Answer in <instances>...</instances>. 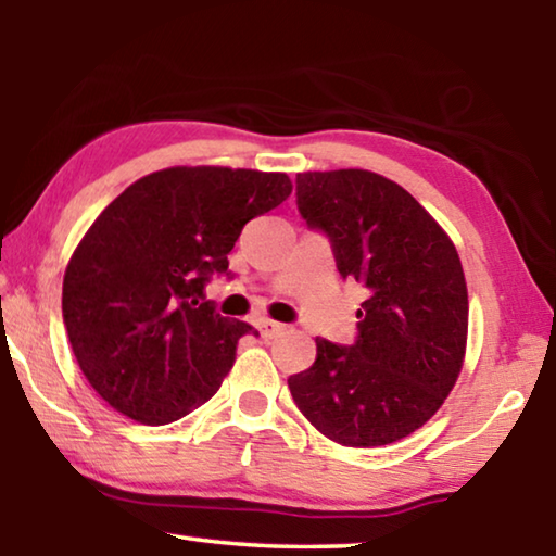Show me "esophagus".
<instances>
[{"instance_id":"34e87169","label":"esophagus","mask_w":556,"mask_h":556,"mask_svg":"<svg viewBox=\"0 0 556 556\" xmlns=\"http://www.w3.org/2000/svg\"><path fill=\"white\" fill-rule=\"evenodd\" d=\"M285 324H277V321H269V318H265V321H260L257 324V331H260V336L265 338V341H269V338H275V336H279L281 331H285Z\"/></svg>"}]
</instances>
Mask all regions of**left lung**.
I'll return each instance as SVG.
<instances>
[{
  "label": "left lung",
  "instance_id": "obj_1",
  "mask_svg": "<svg viewBox=\"0 0 556 556\" xmlns=\"http://www.w3.org/2000/svg\"><path fill=\"white\" fill-rule=\"evenodd\" d=\"M296 203L368 299L357 341L316 338V363L291 375V397L336 444H394L434 417L464 368L468 289L456 244L412 193L365 168L299 174Z\"/></svg>",
  "mask_w": 556,
  "mask_h": 556
}]
</instances>
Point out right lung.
Returning a JSON list of instances; mask_svg holds the SVG:
<instances>
[{
    "mask_svg": "<svg viewBox=\"0 0 556 556\" xmlns=\"http://www.w3.org/2000/svg\"><path fill=\"white\" fill-rule=\"evenodd\" d=\"M291 193L279 172L172 166L127 186L75 248L63 324L83 375L112 409L162 427L208 402L255 328L203 299L244 223Z\"/></svg>",
    "mask_w": 556,
    "mask_h": 556,
    "instance_id": "right-lung-1",
    "label": "right lung"
}]
</instances>
